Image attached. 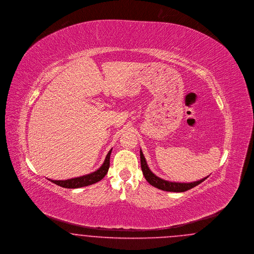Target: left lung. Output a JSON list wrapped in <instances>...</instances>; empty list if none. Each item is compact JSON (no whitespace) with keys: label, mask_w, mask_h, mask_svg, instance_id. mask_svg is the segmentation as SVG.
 I'll use <instances>...</instances> for the list:
<instances>
[{"label":"left lung","mask_w":254,"mask_h":254,"mask_svg":"<svg viewBox=\"0 0 254 254\" xmlns=\"http://www.w3.org/2000/svg\"><path fill=\"white\" fill-rule=\"evenodd\" d=\"M140 160H141V168H142V172L143 175L145 177V179H147V181L149 182L150 185H152L155 188H158L160 190L167 191V192H185L187 190H190L192 188L195 187L196 185L200 184L202 181H204L208 177L204 178V179H199L197 181L194 182H190V183H181V182H173V181H168L165 179H160L157 176H155L150 170H149V166L147 164V161L145 159V156L142 152V150L140 149Z\"/></svg>","instance_id":"1"}]
</instances>
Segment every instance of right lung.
<instances>
[{
	"mask_svg": "<svg viewBox=\"0 0 254 254\" xmlns=\"http://www.w3.org/2000/svg\"><path fill=\"white\" fill-rule=\"evenodd\" d=\"M112 149H110L105 157V162L102 165L96 172H93L89 175H85L82 177H78V178H74V179H66V180H53V179H49L51 180L53 183L61 186L63 188H80V187H84V186H88L92 185L100 180L105 178V175L108 172L109 169V160H110V154H111Z\"/></svg>",
	"mask_w": 254,
	"mask_h": 254,
	"instance_id": "right-lung-1",
	"label": "right lung"
}]
</instances>
